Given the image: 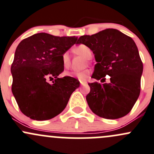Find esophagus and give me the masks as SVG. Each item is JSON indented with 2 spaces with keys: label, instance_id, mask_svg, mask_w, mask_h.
Wrapping results in <instances>:
<instances>
[{
  "label": "esophagus",
  "instance_id": "1",
  "mask_svg": "<svg viewBox=\"0 0 154 154\" xmlns=\"http://www.w3.org/2000/svg\"><path fill=\"white\" fill-rule=\"evenodd\" d=\"M86 82H83V81H80V84H81V85H83L84 84H85Z\"/></svg>",
  "mask_w": 154,
  "mask_h": 154
}]
</instances>
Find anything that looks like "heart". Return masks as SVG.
I'll list each match as a JSON object with an SVG mask.
<instances>
[{
	"label": "heart",
	"mask_w": 154,
	"mask_h": 154,
	"mask_svg": "<svg viewBox=\"0 0 154 154\" xmlns=\"http://www.w3.org/2000/svg\"><path fill=\"white\" fill-rule=\"evenodd\" d=\"M72 50L76 54L82 55L87 60H90L92 58V50H91L90 47L85 45L81 44V45H77L74 47ZM61 62L64 68H69V66H70V55H69L68 52H64L61 55ZM90 73V71L87 69V70L79 72H66L65 75L68 76V77H75L81 81H85L88 78Z\"/></svg>",
	"instance_id": "obj_1"
}]
</instances>
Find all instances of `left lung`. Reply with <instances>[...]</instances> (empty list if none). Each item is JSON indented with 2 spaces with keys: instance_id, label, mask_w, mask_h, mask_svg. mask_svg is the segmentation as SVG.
<instances>
[{
  "instance_id": "obj_1",
  "label": "left lung",
  "mask_w": 154,
  "mask_h": 154,
  "mask_svg": "<svg viewBox=\"0 0 154 154\" xmlns=\"http://www.w3.org/2000/svg\"><path fill=\"white\" fill-rule=\"evenodd\" d=\"M77 44L87 45L94 54L97 63L91 77L104 80L106 76L110 77L109 83H88L91 91L86 100L92 112L107 119L127 115L140 96L143 71L134 40L118 30L108 28L80 36Z\"/></svg>"
}]
</instances>
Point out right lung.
<instances>
[{"label": "right lung", "instance_id": "right-lung-1", "mask_svg": "<svg viewBox=\"0 0 154 154\" xmlns=\"http://www.w3.org/2000/svg\"><path fill=\"white\" fill-rule=\"evenodd\" d=\"M77 37L38 33L18 45L11 64V91L20 110L36 121L51 119L66 107L80 82L71 77L58 78L63 71L61 55ZM55 79L52 84L47 80Z\"/></svg>", "mask_w": 154, "mask_h": 154}]
</instances>
